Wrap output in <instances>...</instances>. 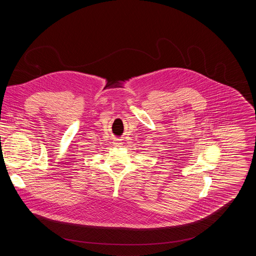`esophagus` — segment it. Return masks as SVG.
Wrapping results in <instances>:
<instances>
[{
    "instance_id": "34e87169",
    "label": "esophagus",
    "mask_w": 256,
    "mask_h": 256,
    "mask_svg": "<svg viewBox=\"0 0 256 256\" xmlns=\"http://www.w3.org/2000/svg\"><path fill=\"white\" fill-rule=\"evenodd\" d=\"M113 144H114V146H117V148H119V146H122V140H121V139H115V140L113 141Z\"/></svg>"
}]
</instances>
